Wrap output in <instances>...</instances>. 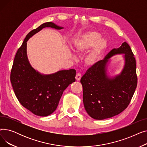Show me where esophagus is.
Returning a JSON list of instances; mask_svg holds the SVG:
<instances>
[{"label":"esophagus","instance_id":"1","mask_svg":"<svg viewBox=\"0 0 147 147\" xmlns=\"http://www.w3.org/2000/svg\"><path fill=\"white\" fill-rule=\"evenodd\" d=\"M81 74H80V73H78L76 74V80H78V81H79V80H80V79H81Z\"/></svg>","mask_w":147,"mask_h":147}]
</instances>
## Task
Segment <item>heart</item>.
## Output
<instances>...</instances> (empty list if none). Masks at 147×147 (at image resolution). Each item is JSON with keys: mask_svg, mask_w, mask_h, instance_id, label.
Returning a JSON list of instances; mask_svg holds the SVG:
<instances>
[{"mask_svg": "<svg viewBox=\"0 0 147 147\" xmlns=\"http://www.w3.org/2000/svg\"><path fill=\"white\" fill-rule=\"evenodd\" d=\"M101 36V33L96 31L90 30L82 34L74 42V51L79 55L91 48L84 58V63L88 67L97 64L108 47L107 39Z\"/></svg>", "mask_w": 147, "mask_h": 147, "instance_id": "obj_1", "label": "heart"}]
</instances>
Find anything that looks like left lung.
Returning a JSON list of instances; mask_svg holds the SVG:
<instances>
[{
    "label": "left lung",
    "mask_w": 147,
    "mask_h": 147,
    "mask_svg": "<svg viewBox=\"0 0 147 147\" xmlns=\"http://www.w3.org/2000/svg\"><path fill=\"white\" fill-rule=\"evenodd\" d=\"M123 54L125 65L114 78L107 75V65L113 56ZM83 101L90 116L104 120L118 115L129 104L137 86L136 60L129 45L125 42L111 50L103 60L89 68L81 78Z\"/></svg>",
    "instance_id": "obj_1"
}]
</instances>
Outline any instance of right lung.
Instances as JSON below:
<instances>
[{"mask_svg":"<svg viewBox=\"0 0 147 147\" xmlns=\"http://www.w3.org/2000/svg\"><path fill=\"white\" fill-rule=\"evenodd\" d=\"M45 27L64 28L48 22L31 31L17 51L11 73L12 86L20 104L34 114L42 117L48 116L56 110L63 92L76 81L74 69L43 74L30 65L27 54V42Z\"/></svg>","mask_w":147,"mask_h":147,"instance_id":"add662e5","label":"right lung"}]
</instances>
